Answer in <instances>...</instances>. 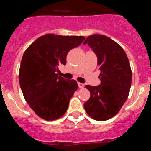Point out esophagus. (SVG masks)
<instances>
[{
	"instance_id": "esophagus-1",
	"label": "esophagus",
	"mask_w": 151,
	"mask_h": 151,
	"mask_svg": "<svg viewBox=\"0 0 151 151\" xmlns=\"http://www.w3.org/2000/svg\"><path fill=\"white\" fill-rule=\"evenodd\" d=\"M78 85H79V88H83L84 87V84L82 83H80V82H78Z\"/></svg>"
}]
</instances>
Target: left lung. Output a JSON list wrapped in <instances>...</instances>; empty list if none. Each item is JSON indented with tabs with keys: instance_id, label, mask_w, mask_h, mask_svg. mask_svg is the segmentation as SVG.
Listing matches in <instances>:
<instances>
[{
	"instance_id": "obj_1",
	"label": "left lung",
	"mask_w": 151,
	"mask_h": 151,
	"mask_svg": "<svg viewBox=\"0 0 151 151\" xmlns=\"http://www.w3.org/2000/svg\"><path fill=\"white\" fill-rule=\"evenodd\" d=\"M83 44L97 55L101 80L96 87L85 86L90 97L84 107L92 119L105 121L118 113L128 97L132 81L130 62L121 46L106 36H89Z\"/></svg>"
}]
</instances>
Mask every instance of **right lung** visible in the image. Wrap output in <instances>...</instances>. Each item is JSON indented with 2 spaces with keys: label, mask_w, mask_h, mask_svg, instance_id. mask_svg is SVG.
<instances>
[{
  "label": "right lung",
  "mask_w": 151,
  "mask_h": 151,
  "mask_svg": "<svg viewBox=\"0 0 151 151\" xmlns=\"http://www.w3.org/2000/svg\"><path fill=\"white\" fill-rule=\"evenodd\" d=\"M84 39L82 36L45 34L24 52L19 69L20 86L27 103L44 120H57L67 112L78 84L56 72L59 65H66L68 52Z\"/></svg>",
  "instance_id": "1"
}]
</instances>
